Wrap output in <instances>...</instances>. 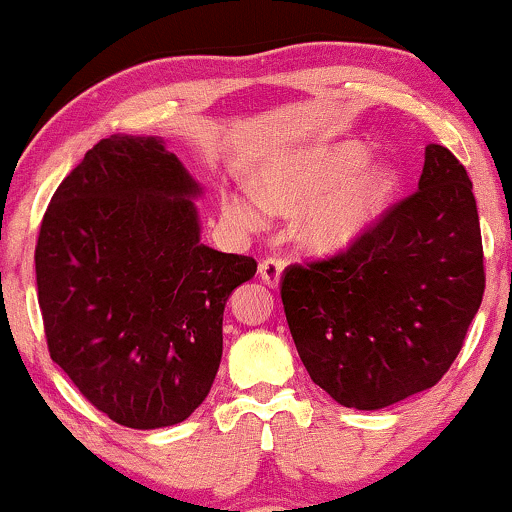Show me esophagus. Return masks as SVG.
I'll list each match as a JSON object with an SVG mask.
<instances>
[{"instance_id": "1", "label": "esophagus", "mask_w": 512, "mask_h": 512, "mask_svg": "<svg viewBox=\"0 0 512 512\" xmlns=\"http://www.w3.org/2000/svg\"><path fill=\"white\" fill-rule=\"evenodd\" d=\"M281 272H284V262L276 260V257H267V260L260 262V276L267 286L276 289L281 281Z\"/></svg>"}]
</instances>
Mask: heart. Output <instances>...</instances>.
Returning a JSON list of instances; mask_svg holds the SVG:
<instances>
[{
  "label": "heart",
  "instance_id": "1",
  "mask_svg": "<svg viewBox=\"0 0 512 512\" xmlns=\"http://www.w3.org/2000/svg\"><path fill=\"white\" fill-rule=\"evenodd\" d=\"M361 144L305 151L267 166L257 178V195L233 192L226 214L240 228L264 226L267 211L289 214L298 207L296 236L315 252L349 248L383 214L397 187V170L387 161L363 163Z\"/></svg>",
  "mask_w": 512,
  "mask_h": 512
}]
</instances>
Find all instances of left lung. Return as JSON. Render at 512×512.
<instances>
[{
  "label": "left lung",
  "instance_id": "1",
  "mask_svg": "<svg viewBox=\"0 0 512 512\" xmlns=\"http://www.w3.org/2000/svg\"><path fill=\"white\" fill-rule=\"evenodd\" d=\"M484 284L472 180L445 146L428 144L419 190L339 255L286 267L281 301L313 383L373 411L448 373Z\"/></svg>",
  "mask_w": 512,
  "mask_h": 512
}]
</instances>
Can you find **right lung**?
Segmentation results:
<instances>
[{"label": "right lung", "mask_w": 512, "mask_h": 512, "mask_svg": "<svg viewBox=\"0 0 512 512\" xmlns=\"http://www.w3.org/2000/svg\"><path fill=\"white\" fill-rule=\"evenodd\" d=\"M202 187L161 137L101 139L50 199L35 281L50 358L115 424L185 421L221 363L223 308L257 262L202 243Z\"/></svg>", "instance_id": "right-lung-1"}]
</instances>
